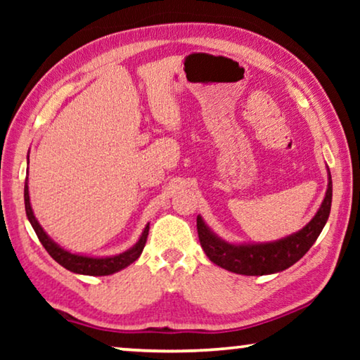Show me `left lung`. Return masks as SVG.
Masks as SVG:
<instances>
[{"label":"left lung","mask_w":360,"mask_h":360,"mask_svg":"<svg viewBox=\"0 0 360 360\" xmlns=\"http://www.w3.org/2000/svg\"><path fill=\"white\" fill-rule=\"evenodd\" d=\"M332 176L327 168V191L319 210L302 230L281 240L268 243H229L214 233L197 216L200 245L212 264L236 275L264 276L285 270L300 260L318 240L330 214Z\"/></svg>","instance_id":"8db88e82"}]
</instances>
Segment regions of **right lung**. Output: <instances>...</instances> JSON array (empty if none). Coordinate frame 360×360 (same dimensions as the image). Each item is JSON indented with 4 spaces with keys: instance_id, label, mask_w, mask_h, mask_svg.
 I'll use <instances>...</instances> for the list:
<instances>
[{
    "instance_id": "obj_1",
    "label": "right lung",
    "mask_w": 360,
    "mask_h": 360,
    "mask_svg": "<svg viewBox=\"0 0 360 360\" xmlns=\"http://www.w3.org/2000/svg\"><path fill=\"white\" fill-rule=\"evenodd\" d=\"M30 154V152H28ZM30 162V157H28ZM23 198H25V211L30 224H32L33 230L38 235L41 245L46 248V251L51 254V257L57 262V264L62 265L66 270L72 273H77V275H89V276H108L112 275V273H117L124 268L133 264L139 255H141L143 249L146 246V241H148L149 235V224L146 225L141 236H139L138 241L127 251L115 254V255H108V257H94V255H82V254H75L68 251V249H63L58 243L53 241L51 236L46 233V230L41 227L38 219L34 217V212L32 208V203H30V192H28V178L25 179V191H23Z\"/></svg>"
}]
</instances>
